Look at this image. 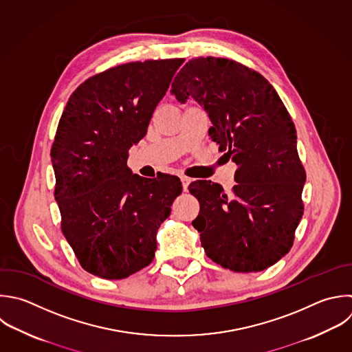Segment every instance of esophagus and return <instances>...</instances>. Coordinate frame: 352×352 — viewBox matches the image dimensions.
Here are the masks:
<instances>
[{
    "mask_svg": "<svg viewBox=\"0 0 352 352\" xmlns=\"http://www.w3.org/2000/svg\"><path fill=\"white\" fill-rule=\"evenodd\" d=\"M180 180H182V184H183V190L187 191V188H188V186H190V183H191V179L187 177V176H182Z\"/></svg>",
    "mask_w": 352,
    "mask_h": 352,
    "instance_id": "34e87169",
    "label": "esophagus"
}]
</instances>
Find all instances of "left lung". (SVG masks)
Segmentation results:
<instances>
[{
  "instance_id": "left-lung-1",
  "label": "left lung",
  "mask_w": 352,
  "mask_h": 352,
  "mask_svg": "<svg viewBox=\"0 0 352 352\" xmlns=\"http://www.w3.org/2000/svg\"><path fill=\"white\" fill-rule=\"evenodd\" d=\"M170 92L204 107L210 139L238 166L230 195L206 180L188 187L201 205L192 226L206 256L235 272L268 268L290 250L304 210L305 170L286 107L261 74L210 56L187 62Z\"/></svg>"
}]
</instances>
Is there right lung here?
<instances>
[{"instance_id":"add662e5","label":"right lung","mask_w":352,"mask_h":352,"mask_svg":"<svg viewBox=\"0 0 352 352\" xmlns=\"http://www.w3.org/2000/svg\"><path fill=\"white\" fill-rule=\"evenodd\" d=\"M183 59L126 63L70 96L51 150L62 231L80 264L104 279L148 265L157 231L182 192L179 177L146 179L126 165Z\"/></svg>"}]
</instances>
